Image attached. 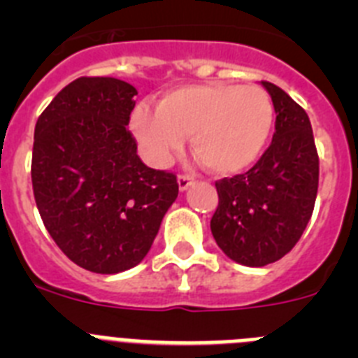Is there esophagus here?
Returning a JSON list of instances; mask_svg holds the SVG:
<instances>
[{
  "mask_svg": "<svg viewBox=\"0 0 358 358\" xmlns=\"http://www.w3.org/2000/svg\"><path fill=\"white\" fill-rule=\"evenodd\" d=\"M192 182H194V176H189V173H179V177H177V185H179L181 192L188 189Z\"/></svg>",
  "mask_w": 358,
  "mask_h": 358,
  "instance_id": "esophagus-1",
  "label": "esophagus"
}]
</instances>
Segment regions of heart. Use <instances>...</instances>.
Here are the masks:
<instances>
[{"label": "heart", "instance_id": "1", "mask_svg": "<svg viewBox=\"0 0 358 358\" xmlns=\"http://www.w3.org/2000/svg\"><path fill=\"white\" fill-rule=\"evenodd\" d=\"M274 127L273 98L256 84L229 82L179 85L159 106L140 103L131 131L145 157L166 163L185 136L197 159L215 176H235L258 161Z\"/></svg>", "mask_w": 358, "mask_h": 358}]
</instances>
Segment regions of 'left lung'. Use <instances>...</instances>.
<instances>
[{"mask_svg": "<svg viewBox=\"0 0 358 358\" xmlns=\"http://www.w3.org/2000/svg\"><path fill=\"white\" fill-rule=\"evenodd\" d=\"M276 113L273 143L245 173L215 182L211 233L227 258L248 267L278 262L301 238L314 211L319 157L308 115L285 91L262 82Z\"/></svg>", "mask_w": 358, "mask_h": 358, "instance_id": "8db88e82", "label": "left lung"}]
</instances>
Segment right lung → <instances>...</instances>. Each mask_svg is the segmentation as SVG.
I'll list each match as a JSON object with an SVG mask.
<instances>
[{
	"mask_svg": "<svg viewBox=\"0 0 358 358\" xmlns=\"http://www.w3.org/2000/svg\"><path fill=\"white\" fill-rule=\"evenodd\" d=\"M136 94L118 78L80 77L36 123L31 186L44 227L69 260L96 274L140 264L179 194L173 173L138 156L127 131Z\"/></svg>",
	"mask_w": 358,
	"mask_h": 358,
	"instance_id": "1",
	"label": "right lung"
}]
</instances>
